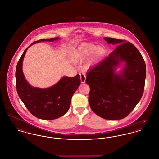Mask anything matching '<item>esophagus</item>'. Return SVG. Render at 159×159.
<instances>
[{
	"mask_svg": "<svg viewBox=\"0 0 159 159\" xmlns=\"http://www.w3.org/2000/svg\"><path fill=\"white\" fill-rule=\"evenodd\" d=\"M80 80H81V83L84 84L86 80V75H84L83 72H80Z\"/></svg>",
	"mask_w": 159,
	"mask_h": 159,
	"instance_id": "esophagus-1",
	"label": "esophagus"
}]
</instances>
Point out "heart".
Returning a JSON list of instances; mask_svg holds the SVG:
<instances>
[{
  "label": "heart",
  "instance_id": "1",
  "mask_svg": "<svg viewBox=\"0 0 159 159\" xmlns=\"http://www.w3.org/2000/svg\"><path fill=\"white\" fill-rule=\"evenodd\" d=\"M105 52L104 47L98 46L95 47L93 45H82L75 48L72 54V61L75 63H80L91 54L86 64V66L89 67L98 61Z\"/></svg>",
  "mask_w": 159,
  "mask_h": 159
}]
</instances>
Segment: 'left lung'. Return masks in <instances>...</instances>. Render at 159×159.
I'll return each mask as SVG.
<instances>
[{
	"label": "left lung",
	"mask_w": 159,
	"mask_h": 159,
	"mask_svg": "<svg viewBox=\"0 0 159 159\" xmlns=\"http://www.w3.org/2000/svg\"><path fill=\"white\" fill-rule=\"evenodd\" d=\"M118 45L111 53L87 73L90 87L89 103L95 114L106 120L125 118L139 103L143 93L146 66L140 52L130 42L104 38ZM122 70L116 72L121 65Z\"/></svg>",
	"instance_id": "left-lung-1"
}]
</instances>
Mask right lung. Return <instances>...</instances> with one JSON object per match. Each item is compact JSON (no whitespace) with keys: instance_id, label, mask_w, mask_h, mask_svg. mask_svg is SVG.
<instances>
[{"instance_id":"right-lung-1","label":"right lung","mask_w":159,"mask_h":159,"mask_svg":"<svg viewBox=\"0 0 159 159\" xmlns=\"http://www.w3.org/2000/svg\"><path fill=\"white\" fill-rule=\"evenodd\" d=\"M58 39L59 38L56 37L34 42L24 51L16 67V88L19 97L29 111L41 120H55L65 115L69 110L73 95L80 84L79 75L73 77L64 76L56 84L46 88L34 87L25 79L22 66L29 47L39 42Z\"/></svg>"}]
</instances>
